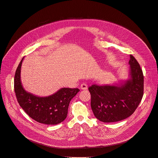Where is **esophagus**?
I'll return each instance as SVG.
<instances>
[{
	"mask_svg": "<svg viewBox=\"0 0 158 158\" xmlns=\"http://www.w3.org/2000/svg\"><path fill=\"white\" fill-rule=\"evenodd\" d=\"M81 89L82 90H87V85L85 83H83L81 85V87H80Z\"/></svg>",
	"mask_w": 158,
	"mask_h": 158,
	"instance_id": "esophagus-1",
	"label": "esophagus"
}]
</instances>
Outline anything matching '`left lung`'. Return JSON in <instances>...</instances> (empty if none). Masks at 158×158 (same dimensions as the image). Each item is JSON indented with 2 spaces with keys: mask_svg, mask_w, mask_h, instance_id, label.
<instances>
[{
  "mask_svg": "<svg viewBox=\"0 0 158 158\" xmlns=\"http://www.w3.org/2000/svg\"><path fill=\"white\" fill-rule=\"evenodd\" d=\"M128 79L119 84H93L89 87L95 117L105 123L124 120L135 111L143 95L144 76L136 60L130 55Z\"/></svg>",
  "mask_w": 158,
  "mask_h": 158,
  "instance_id": "obj_1",
  "label": "left lung"
}]
</instances>
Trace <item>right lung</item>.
Returning a JSON list of instances; mask_svg holds the SVG:
<instances>
[{"mask_svg": "<svg viewBox=\"0 0 158 158\" xmlns=\"http://www.w3.org/2000/svg\"><path fill=\"white\" fill-rule=\"evenodd\" d=\"M21 60L15 74L14 89L18 102L23 110L34 120L46 125H57L67 117L69 105L77 94V88H61L55 94L40 97L27 92L20 79Z\"/></svg>", "mask_w": 158, "mask_h": 158, "instance_id": "add662e5", "label": "right lung"}]
</instances>
